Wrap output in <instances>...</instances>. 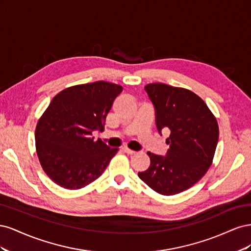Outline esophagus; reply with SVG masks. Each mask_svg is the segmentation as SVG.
I'll use <instances>...</instances> for the list:
<instances>
[{"instance_id":"1","label":"esophagus","mask_w":251,"mask_h":251,"mask_svg":"<svg viewBox=\"0 0 251 251\" xmlns=\"http://www.w3.org/2000/svg\"><path fill=\"white\" fill-rule=\"evenodd\" d=\"M124 151H126V154H128V155H135L136 153H137V151H133V150H131V149H128V148H124Z\"/></svg>"}]
</instances>
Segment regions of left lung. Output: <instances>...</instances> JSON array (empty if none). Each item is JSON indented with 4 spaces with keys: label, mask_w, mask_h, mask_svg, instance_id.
<instances>
[{
    "label": "left lung",
    "mask_w": 251,
    "mask_h": 251,
    "mask_svg": "<svg viewBox=\"0 0 251 251\" xmlns=\"http://www.w3.org/2000/svg\"><path fill=\"white\" fill-rule=\"evenodd\" d=\"M156 113L159 133L170 131L165 157L148 153L150 168L138 173L153 191L172 196L195 185L214 160L219 126L207 104L191 90L149 83L144 87Z\"/></svg>",
    "instance_id": "obj_1"
}]
</instances>
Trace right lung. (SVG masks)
Here are the masks:
<instances>
[{
  "mask_svg": "<svg viewBox=\"0 0 251 251\" xmlns=\"http://www.w3.org/2000/svg\"><path fill=\"white\" fill-rule=\"evenodd\" d=\"M123 87L103 80L60 91L35 127V148L47 176L67 189L92 183L118 149H110L93 131L104 130L105 118Z\"/></svg>",
  "mask_w": 251,
  "mask_h": 251,
  "instance_id": "1",
  "label": "right lung"
}]
</instances>
